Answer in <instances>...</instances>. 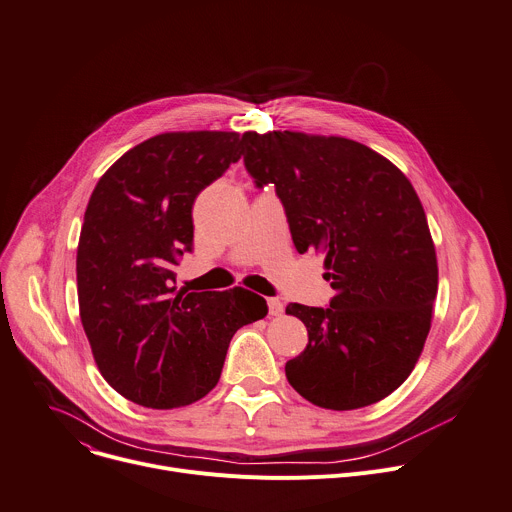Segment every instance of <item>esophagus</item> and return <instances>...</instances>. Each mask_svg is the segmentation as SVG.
I'll list each match as a JSON object with an SVG mask.
<instances>
[{
  "label": "esophagus",
  "instance_id": "34e87169",
  "mask_svg": "<svg viewBox=\"0 0 512 512\" xmlns=\"http://www.w3.org/2000/svg\"><path fill=\"white\" fill-rule=\"evenodd\" d=\"M267 308H269V314L271 316H280L284 312V304L277 300V298H269L267 300Z\"/></svg>",
  "mask_w": 512,
  "mask_h": 512
}]
</instances>
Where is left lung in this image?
I'll use <instances>...</instances> for the list:
<instances>
[{
    "instance_id": "obj_1",
    "label": "left lung",
    "mask_w": 512,
    "mask_h": 512,
    "mask_svg": "<svg viewBox=\"0 0 512 512\" xmlns=\"http://www.w3.org/2000/svg\"><path fill=\"white\" fill-rule=\"evenodd\" d=\"M241 145L257 185H275L296 251L324 255L335 290L329 308H286L308 331L286 363L290 386L331 410L380 402L421 357L437 298L435 243L412 183L343 136L249 130Z\"/></svg>"
}]
</instances>
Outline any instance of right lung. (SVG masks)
<instances>
[{"label":"right lung","instance_id":"1","mask_svg":"<svg viewBox=\"0 0 512 512\" xmlns=\"http://www.w3.org/2000/svg\"><path fill=\"white\" fill-rule=\"evenodd\" d=\"M241 159L239 132H163L98 181L77 245L79 316L104 380L147 408H181L220 380L228 343L267 314L261 296L177 290L198 194Z\"/></svg>","mask_w":512,"mask_h":512}]
</instances>
